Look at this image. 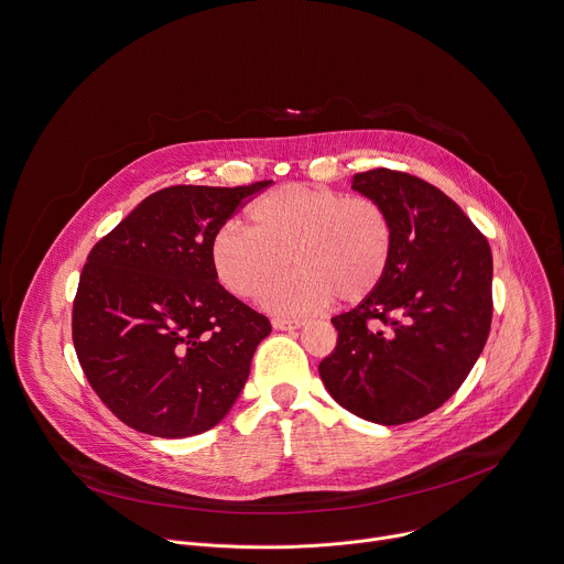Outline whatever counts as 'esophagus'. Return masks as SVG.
Masks as SVG:
<instances>
[{
  "label": "esophagus",
  "mask_w": 564,
  "mask_h": 564,
  "mask_svg": "<svg viewBox=\"0 0 564 564\" xmlns=\"http://www.w3.org/2000/svg\"><path fill=\"white\" fill-rule=\"evenodd\" d=\"M304 325V321H293V318H273V327L280 332H291V329H300Z\"/></svg>",
  "instance_id": "obj_1"
}]
</instances>
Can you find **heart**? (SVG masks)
<instances>
[{"label":"heart","mask_w":564,"mask_h":564,"mask_svg":"<svg viewBox=\"0 0 564 564\" xmlns=\"http://www.w3.org/2000/svg\"><path fill=\"white\" fill-rule=\"evenodd\" d=\"M248 224L217 230L215 273L230 293L256 300L291 259L299 271L264 295L282 314H308L332 297L356 304L383 284L392 264L394 224L369 195L286 183L248 208Z\"/></svg>","instance_id":"1"}]
</instances>
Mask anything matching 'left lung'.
<instances>
[{
	"mask_svg": "<svg viewBox=\"0 0 564 564\" xmlns=\"http://www.w3.org/2000/svg\"><path fill=\"white\" fill-rule=\"evenodd\" d=\"M394 224L383 284L332 318L338 340L318 371L351 414L401 425L442 408L466 381L492 321L488 239L427 181L388 167L354 174Z\"/></svg>",
	"mask_w": 564,
	"mask_h": 564,
	"instance_id": "1",
	"label": "left lung"
}]
</instances>
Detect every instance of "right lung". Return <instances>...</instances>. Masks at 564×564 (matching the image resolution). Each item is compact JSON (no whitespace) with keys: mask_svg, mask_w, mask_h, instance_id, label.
I'll list each match as a JSON object with an SVG mask.
<instances>
[{"mask_svg":"<svg viewBox=\"0 0 564 564\" xmlns=\"http://www.w3.org/2000/svg\"><path fill=\"white\" fill-rule=\"evenodd\" d=\"M269 183L163 187L89 250L74 347L124 425L178 440L217 425L239 397L271 323L217 282L210 248Z\"/></svg>","mask_w":564,"mask_h":564,"instance_id":"1","label":"right lung"}]
</instances>
